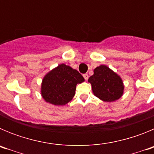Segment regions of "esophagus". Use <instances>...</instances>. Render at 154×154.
I'll return each instance as SVG.
<instances>
[{"instance_id":"obj_1","label":"esophagus","mask_w":154,"mask_h":154,"mask_svg":"<svg viewBox=\"0 0 154 154\" xmlns=\"http://www.w3.org/2000/svg\"><path fill=\"white\" fill-rule=\"evenodd\" d=\"M83 77H84V79H85V80H88V79H89V75H88V74H84L83 75Z\"/></svg>"}]
</instances>
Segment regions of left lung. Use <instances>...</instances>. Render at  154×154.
I'll list each match as a JSON object with an SVG mask.
<instances>
[{
    "mask_svg": "<svg viewBox=\"0 0 154 154\" xmlns=\"http://www.w3.org/2000/svg\"><path fill=\"white\" fill-rule=\"evenodd\" d=\"M93 72L88 82L96 97L104 102H113L123 96L124 85L120 76L105 65L96 67Z\"/></svg>",
    "mask_w": 154,
    "mask_h": 154,
    "instance_id": "obj_1",
    "label": "left lung"
}]
</instances>
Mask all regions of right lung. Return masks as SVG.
I'll return each mask as SVG.
<instances>
[{
  "label": "right lung",
  "mask_w": 154,
  "mask_h": 154,
  "mask_svg": "<svg viewBox=\"0 0 154 154\" xmlns=\"http://www.w3.org/2000/svg\"><path fill=\"white\" fill-rule=\"evenodd\" d=\"M85 81L78 71L61 64L45 75L41 87L42 98L55 106H64L72 99L76 85Z\"/></svg>",
  "instance_id": "right-lung-1"
}]
</instances>
